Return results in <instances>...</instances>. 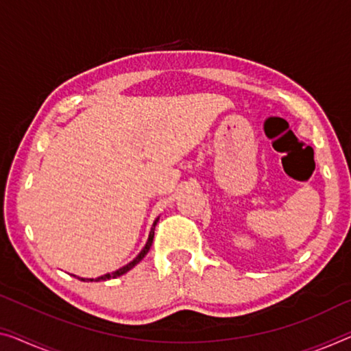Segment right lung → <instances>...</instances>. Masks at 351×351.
I'll list each match as a JSON object with an SVG mask.
<instances>
[{
	"label": "right lung",
	"instance_id": "1",
	"mask_svg": "<svg viewBox=\"0 0 351 351\" xmlns=\"http://www.w3.org/2000/svg\"><path fill=\"white\" fill-rule=\"evenodd\" d=\"M157 223H158V218L155 219V223H154V228L150 229V234H149V239H147V243H145V246L143 247V251L139 252V254L133 258V261L130 262V263H127L125 267H122V268H119V269H116V271H112V273H106V274H104V276H100V278H95V279H88V278H78L80 281H86V282H93V281H108V279H112V278H117V276H122V274H125L127 271H130V269L136 265V263H139L143 261V258L145 257V254H147L149 252V250H150V246H152V241H154V235H155V226H157ZM77 278V276H75Z\"/></svg>",
	"mask_w": 351,
	"mask_h": 351
}]
</instances>
